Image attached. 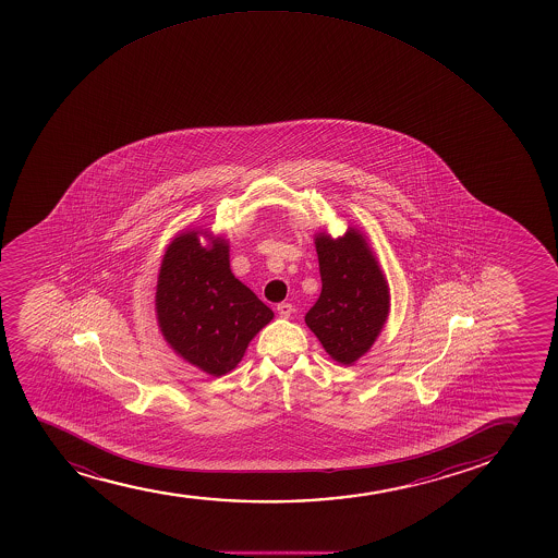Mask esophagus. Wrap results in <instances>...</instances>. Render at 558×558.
Here are the masks:
<instances>
[{"label": "esophagus", "instance_id": "34e87169", "mask_svg": "<svg viewBox=\"0 0 558 558\" xmlns=\"http://www.w3.org/2000/svg\"><path fill=\"white\" fill-rule=\"evenodd\" d=\"M276 310H278V315H280L282 319H289L291 314H293V304H289V302H282V304H278V306H276Z\"/></svg>", "mask_w": 558, "mask_h": 558}]
</instances>
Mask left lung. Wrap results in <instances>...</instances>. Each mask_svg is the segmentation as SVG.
I'll list each match as a JSON object with an SVG mask.
<instances>
[{
	"instance_id": "1",
	"label": "left lung",
	"mask_w": 558,
	"mask_h": 558,
	"mask_svg": "<svg viewBox=\"0 0 558 558\" xmlns=\"http://www.w3.org/2000/svg\"><path fill=\"white\" fill-rule=\"evenodd\" d=\"M319 299L306 325L332 360L352 365L369 351L389 314V288L364 235L349 228L343 238L315 235Z\"/></svg>"
}]
</instances>
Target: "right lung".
<instances>
[{"instance_id": "right-lung-1", "label": "right lung", "mask_w": 558, "mask_h": 558, "mask_svg": "<svg viewBox=\"0 0 558 558\" xmlns=\"http://www.w3.org/2000/svg\"><path fill=\"white\" fill-rule=\"evenodd\" d=\"M201 232H183L169 244L159 269L157 323L167 343L189 364L222 376L241 362L246 347L275 317L239 282L225 239L202 246Z\"/></svg>"}]
</instances>
